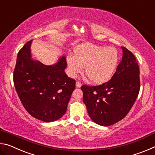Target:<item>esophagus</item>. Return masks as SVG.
I'll return each mask as SVG.
<instances>
[{
  "mask_svg": "<svg viewBox=\"0 0 155 155\" xmlns=\"http://www.w3.org/2000/svg\"><path fill=\"white\" fill-rule=\"evenodd\" d=\"M76 87H81V83L79 82V81H77V83H76Z\"/></svg>",
  "mask_w": 155,
  "mask_h": 155,
  "instance_id": "1",
  "label": "esophagus"
}]
</instances>
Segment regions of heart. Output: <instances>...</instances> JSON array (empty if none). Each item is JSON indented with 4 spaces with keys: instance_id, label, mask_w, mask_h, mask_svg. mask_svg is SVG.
I'll return each mask as SVG.
<instances>
[{
    "instance_id": "obj_1",
    "label": "heart",
    "mask_w": 155,
    "mask_h": 155,
    "mask_svg": "<svg viewBox=\"0 0 155 155\" xmlns=\"http://www.w3.org/2000/svg\"><path fill=\"white\" fill-rule=\"evenodd\" d=\"M70 74L74 77L82 70L90 82L96 84L108 81L114 72L118 61V53L114 47L98 46L85 44L75 50L74 57L68 56Z\"/></svg>"
}]
</instances>
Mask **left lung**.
I'll use <instances>...</instances> for the list:
<instances>
[{"mask_svg": "<svg viewBox=\"0 0 155 155\" xmlns=\"http://www.w3.org/2000/svg\"><path fill=\"white\" fill-rule=\"evenodd\" d=\"M121 62L111 79L99 85H83V103L93 121L108 127L126 117L140 89V68L134 54L122 46Z\"/></svg>", "mask_w": 155, "mask_h": 155, "instance_id": "obj_1", "label": "left lung"}]
</instances>
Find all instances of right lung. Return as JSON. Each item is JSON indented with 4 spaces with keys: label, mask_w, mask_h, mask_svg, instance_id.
<instances>
[{
    "label": "right lung",
    "mask_w": 155,
    "mask_h": 155,
    "mask_svg": "<svg viewBox=\"0 0 155 155\" xmlns=\"http://www.w3.org/2000/svg\"><path fill=\"white\" fill-rule=\"evenodd\" d=\"M20 50L14 72V83L23 107L31 116L50 122L65 114L76 81L64 72L65 57L55 65H46L31 59V44Z\"/></svg>",
    "instance_id": "right-lung-1"
}]
</instances>
